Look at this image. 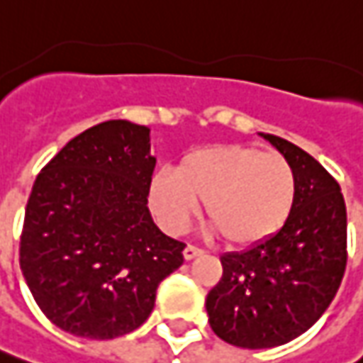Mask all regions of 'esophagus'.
Listing matches in <instances>:
<instances>
[{"label": "esophagus", "mask_w": 363, "mask_h": 363, "mask_svg": "<svg viewBox=\"0 0 363 363\" xmlns=\"http://www.w3.org/2000/svg\"><path fill=\"white\" fill-rule=\"evenodd\" d=\"M182 255H184L186 261H191V259H194V257L203 255V249H199V247H194V245H186V247H184V251H182Z\"/></svg>", "instance_id": "obj_1"}]
</instances>
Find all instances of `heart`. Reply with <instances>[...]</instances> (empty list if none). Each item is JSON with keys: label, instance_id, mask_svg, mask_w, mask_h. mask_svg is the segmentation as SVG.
<instances>
[{"label": "heart", "instance_id": "1", "mask_svg": "<svg viewBox=\"0 0 363 363\" xmlns=\"http://www.w3.org/2000/svg\"><path fill=\"white\" fill-rule=\"evenodd\" d=\"M297 179L289 160L245 144H215L158 170L148 184L150 208L170 233H184L206 203L213 227L235 247L273 239L294 211Z\"/></svg>", "mask_w": 363, "mask_h": 363}]
</instances>
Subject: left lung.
I'll return each instance as SVG.
<instances>
[{"label":"left lung","instance_id":"8db88e82","mask_svg":"<svg viewBox=\"0 0 363 363\" xmlns=\"http://www.w3.org/2000/svg\"><path fill=\"white\" fill-rule=\"evenodd\" d=\"M259 134L294 167V211L273 239L220 257L223 277L205 303L213 331L247 350L283 345L306 333L333 301L347 261L337 181L299 146Z\"/></svg>","mask_w":363,"mask_h":363}]
</instances>
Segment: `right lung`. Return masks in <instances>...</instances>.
Listing matches in <instances>:
<instances>
[{
	"instance_id": "add662e5",
	"label": "right lung",
	"mask_w": 363,
	"mask_h": 363,
	"mask_svg": "<svg viewBox=\"0 0 363 363\" xmlns=\"http://www.w3.org/2000/svg\"><path fill=\"white\" fill-rule=\"evenodd\" d=\"M150 128L108 120L72 138L33 182L19 267L60 330L112 340L140 328L186 247L155 225Z\"/></svg>"
}]
</instances>
